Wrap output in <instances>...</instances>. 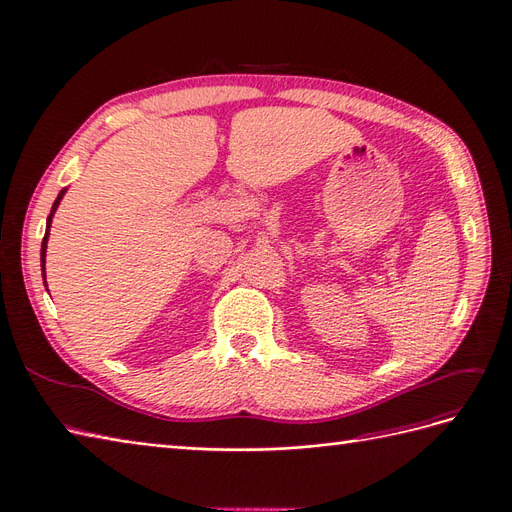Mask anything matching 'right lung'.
<instances>
[{
    "mask_svg": "<svg viewBox=\"0 0 512 512\" xmlns=\"http://www.w3.org/2000/svg\"><path fill=\"white\" fill-rule=\"evenodd\" d=\"M65 192H67V189H61V194H59V198L54 200V204H52V211H50V215H48V223H46V236H44V242H42V270H46V268H44V263H46V242H48V232H50V221H52V215H54V211H56V206H59V202L63 200ZM44 282H46V274H44Z\"/></svg>",
    "mask_w": 512,
    "mask_h": 512,
    "instance_id": "1",
    "label": "right lung"
}]
</instances>
